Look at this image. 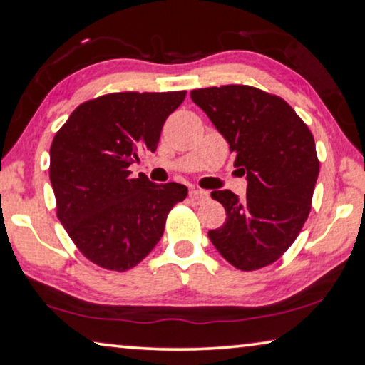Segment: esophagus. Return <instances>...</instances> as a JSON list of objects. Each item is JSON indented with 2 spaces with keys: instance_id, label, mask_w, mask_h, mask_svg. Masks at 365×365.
<instances>
[{
  "instance_id": "esophagus-1",
  "label": "esophagus",
  "mask_w": 365,
  "mask_h": 365,
  "mask_svg": "<svg viewBox=\"0 0 365 365\" xmlns=\"http://www.w3.org/2000/svg\"><path fill=\"white\" fill-rule=\"evenodd\" d=\"M189 197L192 199V201H204V199H207L209 197V192L207 191H204V189H191V191H189Z\"/></svg>"
}]
</instances>
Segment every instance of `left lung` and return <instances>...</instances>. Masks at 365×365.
<instances>
[{
    "label": "left lung",
    "mask_w": 365,
    "mask_h": 365,
    "mask_svg": "<svg viewBox=\"0 0 365 365\" xmlns=\"http://www.w3.org/2000/svg\"><path fill=\"white\" fill-rule=\"evenodd\" d=\"M191 99L226 138L247 192L212 191L226 222L209 231L219 254L241 271L276 262L311 212L319 176L316 143L307 124L276 94L246 84L192 89Z\"/></svg>",
    "instance_id": "obj_1"
}]
</instances>
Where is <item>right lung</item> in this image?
Returning <instances> with one entry per match:
<instances>
[{
  "mask_svg": "<svg viewBox=\"0 0 365 365\" xmlns=\"http://www.w3.org/2000/svg\"><path fill=\"white\" fill-rule=\"evenodd\" d=\"M186 91L109 93L74 109L49 149L58 219L88 261L108 271L138 266L159 242L168 214L187 196L129 166L158 148L163 124Z\"/></svg>",
  "mask_w": 365,
  "mask_h": 365,
  "instance_id": "1",
  "label": "right lung"
}]
</instances>
